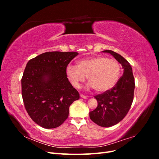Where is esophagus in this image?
I'll list each match as a JSON object with an SVG mask.
<instances>
[{
	"label": "esophagus",
	"instance_id": "obj_1",
	"mask_svg": "<svg viewBox=\"0 0 159 159\" xmlns=\"http://www.w3.org/2000/svg\"><path fill=\"white\" fill-rule=\"evenodd\" d=\"M80 97L84 98V99H87V98H88L87 96L85 95H83V94H80Z\"/></svg>",
	"mask_w": 159,
	"mask_h": 159
}]
</instances>
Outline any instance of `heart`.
I'll use <instances>...</instances> for the list:
<instances>
[{
	"label": "heart",
	"mask_w": 159,
	"mask_h": 159,
	"mask_svg": "<svg viewBox=\"0 0 159 159\" xmlns=\"http://www.w3.org/2000/svg\"><path fill=\"white\" fill-rule=\"evenodd\" d=\"M66 75L76 88H80L88 77L89 87L98 92H105L112 89L121 77V68L115 59L105 56H95L81 60L78 66H67Z\"/></svg>",
	"instance_id": "heart-1"
}]
</instances>
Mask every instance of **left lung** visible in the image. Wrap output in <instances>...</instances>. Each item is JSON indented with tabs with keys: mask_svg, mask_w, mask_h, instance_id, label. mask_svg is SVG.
I'll list each match as a JSON object with an SVG mask.
<instances>
[{
	"mask_svg": "<svg viewBox=\"0 0 159 159\" xmlns=\"http://www.w3.org/2000/svg\"><path fill=\"white\" fill-rule=\"evenodd\" d=\"M103 52L111 54L123 68V75L114 87L102 94L95 96L98 105L89 112L91 121L103 127L117 124L126 116L133 103L134 79L131 65L123 56L112 50Z\"/></svg>",
	"mask_w": 159,
	"mask_h": 159,
	"instance_id": "1",
	"label": "left lung"
}]
</instances>
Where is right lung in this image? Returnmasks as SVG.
<instances>
[{"mask_svg": "<svg viewBox=\"0 0 159 159\" xmlns=\"http://www.w3.org/2000/svg\"><path fill=\"white\" fill-rule=\"evenodd\" d=\"M75 52H48L28 61L21 80L24 105L30 118L45 129L60 126L69 107L80 99L66 70Z\"/></svg>", "mask_w": 159, "mask_h": 159, "instance_id": "add662e5", "label": "right lung"}]
</instances>
